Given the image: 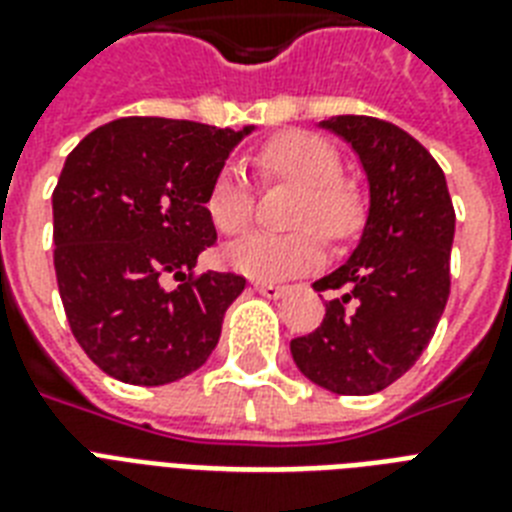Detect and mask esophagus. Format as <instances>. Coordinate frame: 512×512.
I'll return each instance as SVG.
<instances>
[{"instance_id":"1","label":"esophagus","mask_w":512,"mask_h":512,"mask_svg":"<svg viewBox=\"0 0 512 512\" xmlns=\"http://www.w3.org/2000/svg\"><path fill=\"white\" fill-rule=\"evenodd\" d=\"M255 292H260L268 300H279V297L287 295L289 287H284V284H268V281H255Z\"/></svg>"}]
</instances>
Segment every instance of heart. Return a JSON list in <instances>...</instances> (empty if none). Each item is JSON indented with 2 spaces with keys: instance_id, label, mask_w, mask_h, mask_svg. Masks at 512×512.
I'll list each match as a JSON object with an SVG mask.
<instances>
[{
  "instance_id": "1",
  "label": "heart",
  "mask_w": 512,
  "mask_h": 512,
  "mask_svg": "<svg viewBox=\"0 0 512 512\" xmlns=\"http://www.w3.org/2000/svg\"><path fill=\"white\" fill-rule=\"evenodd\" d=\"M255 164L263 180H287L300 185L289 233H249L231 244L225 260L233 271L257 281H279L316 268L324 260V241H342L361 225V201L348 183H342L340 156L327 140L313 132H281L257 148ZM255 191L236 164L217 172L207 193V212L217 231L241 233L252 220Z\"/></svg>"
}]
</instances>
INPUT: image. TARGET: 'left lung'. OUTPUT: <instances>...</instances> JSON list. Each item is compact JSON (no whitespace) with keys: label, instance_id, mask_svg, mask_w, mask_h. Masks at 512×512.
<instances>
[{"label":"left lung","instance_id":"8db88e82","mask_svg":"<svg viewBox=\"0 0 512 512\" xmlns=\"http://www.w3.org/2000/svg\"><path fill=\"white\" fill-rule=\"evenodd\" d=\"M319 127L353 148L369 212L353 255L313 284L337 289L311 335L289 342L297 369L340 396L388 388L428 348L449 300L454 207L444 170L401 127L332 116Z\"/></svg>","mask_w":512,"mask_h":512}]
</instances>
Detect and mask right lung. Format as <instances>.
Listing matches in <instances>:
<instances>
[{"label":"right lung","mask_w":512,"mask_h":512,"mask_svg":"<svg viewBox=\"0 0 512 512\" xmlns=\"http://www.w3.org/2000/svg\"><path fill=\"white\" fill-rule=\"evenodd\" d=\"M252 130L127 116L68 154L52 191L60 300L76 342L116 380L167 385L215 350L247 279L193 268L217 239L209 185Z\"/></svg>","instance_id":"add662e5"}]
</instances>
